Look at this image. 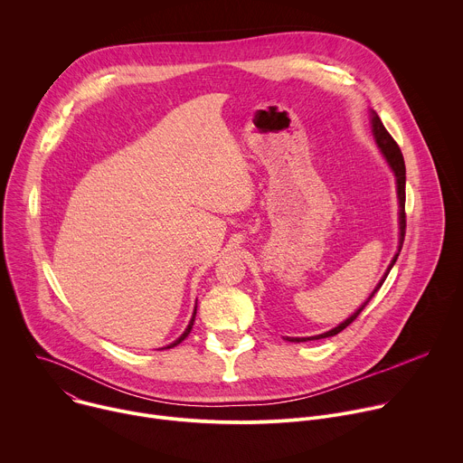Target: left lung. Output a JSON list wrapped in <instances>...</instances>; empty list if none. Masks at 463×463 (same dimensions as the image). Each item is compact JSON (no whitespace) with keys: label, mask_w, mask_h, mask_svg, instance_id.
Here are the masks:
<instances>
[{"label":"left lung","mask_w":463,"mask_h":463,"mask_svg":"<svg viewBox=\"0 0 463 463\" xmlns=\"http://www.w3.org/2000/svg\"><path fill=\"white\" fill-rule=\"evenodd\" d=\"M370 117H372V134H373V139H375L377 146L381 148V152H383L386 163L390 165V168H392V172H393V175H395V183H398V200H400V247H398V252H395V256L392 258V261H390V266H388L384 277L381 279V282L377 284V288L372 291V295L368 297V300H366L352 317H348V318H346L345 322H341L337 327L329 329V332H326V334L315 335V337H302V339H300V337H288V341H291V343H306V341L326 339V337H334V335L341 334L346 326H350V324L359 317V313L366 307V304H368V302L373 298V295L379 291V288L383 286V282H384V279L388 277L390 269L393 268L395 260H398V256H400V252H402L403 240H405V229H407V214H405V159H403V154H402L398 143H395V141L392 139V136L388 134L386 128L383 126L379 115H377L375 111H372Z\"/></svg>","instance_id":"8db88e82"}]
</instances>
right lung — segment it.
<instances>
[{"label": "right lung", "instance_id": "obj_1", "mask_svg": "<svg viewBox=\"0 0 463 463\" xmlns=\"http://www.w3.org/2000/svg\"><path fill=\"white\" fill-rule=\"evenodd\" d=\"M194 318H195V311H194V315H192V318H190V322H188V326H186V329L183 332V335L177 339V341H174L172 345H168L166 348H174V346H177L181 341H184L186 337H188V334H190V329H192V326H194Z\"/></svg>", "mask_w": 463, "mask_h": 463}]
</instances>
